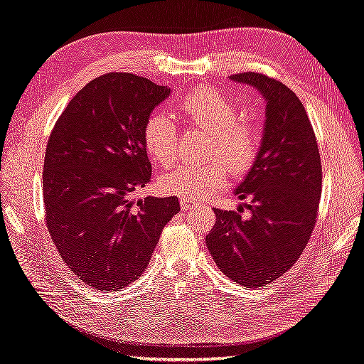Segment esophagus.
I'll return each mask as SVG.
<instances>
[{
    "instance_id": "34e87169",
    "label": "esophagus",
    "mask_w": 364,
    "mask_h": 364,
    "mask_svg": "<svg viewBox=\"0 0 364 364\" xmlns=\"http://www.w3.org/2000/svg\"><path fill=\"white\" fill-rule=\"evenodd\" d=\"M180 205H181V210H193V208H197V205H193L189 198H181Z\"/></svg>"
}]
</instances>
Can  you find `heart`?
I'll list each match as a JSON object with an SVG mask.
<instances>
[{"label":"heart","instance_id":"1","mask_svg":"<svg viewBox=\"0 0 364 364\" xmlns=\"http://www.w3.org/2000/svg\"><path fill=\"white\" fill-rule=\"evenodd\" d=\"M178 112L191 125L206 132L205 164H183L161 176L159 186L166 193L191 200L210 197L223 189L234 176L247 175L260 154L262 136L257 127L239 119V108L215 88L201 87L178 100ZM144 147L149 156L168 167L178 156V129L163 113L151 114L144 125Z\"/></svg>","mask_w":364,"mask_h":364}]
</instances>
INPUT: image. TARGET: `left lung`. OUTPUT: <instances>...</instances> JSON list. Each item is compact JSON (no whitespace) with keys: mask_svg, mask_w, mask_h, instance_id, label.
I'll return each instance as SVG.
<instances>
[{"mask_svg":"<svg viewBox=\"0 0 364 364\" xmlns=\"http://www.w3.org/2000/svg\"><path fill=\"white\" fill-rule=\"evenodd\" d=\"M230 79L259 90L267 100L260 154L235 189L250 198V215L214 209L217 222L206 245L217 267L247 289L273 282L299 259L316 223L323 166L314 127L299 97L259 73Z\"/></svg>","mask_w":364,"mask_h":364,"instance_id":"1","label":"left lung"}]
</instances>
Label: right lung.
Here are the masks:
<instances>
[{
  "label": "right lung",
  "instance_id": "obj_1",
  "mask_svg": "<svg viewBox=\"0 0 364 364\" xmlns=\"http://www.w3.org/2000/svg\"><path fill=\"white\" fill-rule=\"evenodd\" d=\"M168 92L139 75L108 73L70 100L50 132L46 226L66 267L92 289L136 281L180 210L176 197L132 198L151 181L144 125Z\"/></svg>",
  "mask_w": 364,
  "mask_h": 364
}]
</instances>
